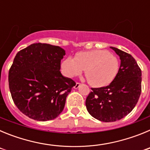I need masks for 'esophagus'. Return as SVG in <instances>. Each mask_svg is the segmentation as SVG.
<instances>
[{"label":"esophagus","instance_id":"esophagus-1","mask_svg":"<svg viewBox=\"0 0 150 150\" xmlns=\"http://www.w3.org/2000/svg\"><path fill=\"white\" fill-rule=\"evenodd\" d=\"M80 85H81V84H80V83H76V86H74V88H78L79 86H80Z\"/></svg>","mask_w":150,"mask_h":150}]
</instances>
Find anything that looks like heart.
Segmentation results:
<instances>
[{"mask_svg":"<svg viewBox=\"0 0 150 150\" xmlns=\"http://www.w3.org/2000/svg\"><path fill=\"white\" fill-rule=\"evenodd\" d=\"M64 73L68 77L79 76L85 70L86 76L94 87H104L116 78L120 64L117 58L107 50L80 52L75 59L68 57L62 64Z\"/></svg>","mask_w":150,"mask_h":150,"instance_id":"obj_1","label":"heart"}]
</instances>
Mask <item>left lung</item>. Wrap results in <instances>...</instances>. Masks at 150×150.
Listing matches in <instances>:
<instances>
[{
    "label": "left lung",
    "mask_w": 150,
    "mask_h": 150,
    "mask_svg": "<svg viewBox=\"0 0 150 150\" xmlns=\"http://www.w3.org/2000/svg\"><path fill=\"white\" fill-rule=\"evenodd\" d=\"M120 56V67L107 86L92 88L86 100L91 116L104 122L120 120L132 112L141 93V70L130 54L110 47Z\"/></svg>",
    "instance_id": "left-lung-1"
}]
</instances>
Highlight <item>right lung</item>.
Here are the masks:
<instances>
[{
  "mask_svg": "<svg viewBox=\"0 0 150 150\" xmlns=\"http://www.w3.org/2000/svg\"><path fill=\"white\" fill-rule=\"evenodd\" d=\"M65 50L34 43L20 50L9 71V87L18 110L32 120L49 121L63 111L76 83L60 71Z\"/></svg>",
  "mask_w": 150,
  "mask_h": 150,
  "instance_id": "obj_1",
  "label": "right lung"
}]
</instances>
